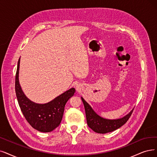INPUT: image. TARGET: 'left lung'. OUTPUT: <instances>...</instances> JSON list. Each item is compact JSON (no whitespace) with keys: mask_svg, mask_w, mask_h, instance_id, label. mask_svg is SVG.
<instances>
[{"mask_svg":"<svg viewBox=\"0 0 157 157\" xmlns=\"http://www.w3.org/2000/svg\"><path fill=\"white\" fill-rule=\"evenodd\" d=\"M81 98L84 105L87 124L93 131L98 133H107L121 128L128 121L133 111L132 109L127 115L121 118L115 120L105 119L98 115L89 104L82 97Z\"/></svg>","mask_w":157,"mask_h":157,"instance_id":"obj_1","label":"left lung"}]
</instances>
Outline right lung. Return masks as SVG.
Returning <instances> with one entry per match:
<instances>
[{"label":"right lung","instance_id":"obj_1","mask_svg":"<svg viewBox=\"0 0 157 157\" xmlns=\"http://www.w3.org/2000/svg\"><path fill=\"white\" fill-rule=\"evenodd\" d=\"M20 60L18 59L15 76V93L23 115L34 129L40 132H50L61 122L67 100L75 92L72 87L46 104H36L28 98L23 93L18 81Z\"/></svg>","mask_w":157,"mask_h":157}]
</instances>
